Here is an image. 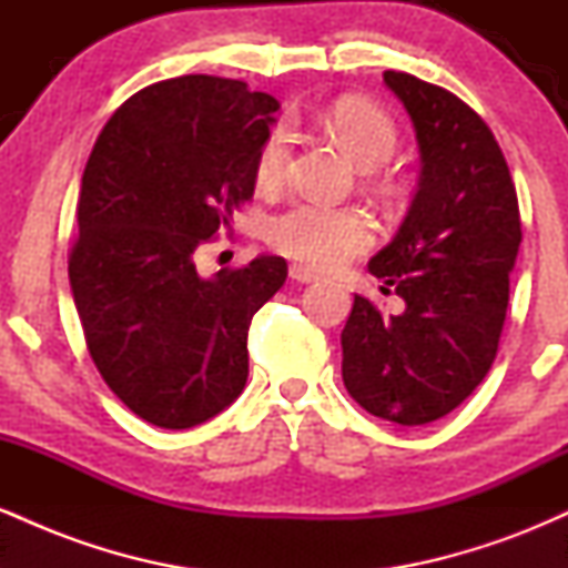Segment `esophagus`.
Listing matches in <instances>:
<instances>
[{
  "label": "esophagus",
  "mask_w": 568,
  "mask_h": 568,
  "mask_svg": "<svg viewBox=\"0 0 568 568\" xmlns=\"http://www.w3.org/2000/svg\"><path fill=\"white\" fill-rule=\"evenodd\" d=\"M291 280H296V283H317V272L306 270V266H302V264H293Z\"/></svg>",
  "instance_id": "obj_1"
}]
</instances>
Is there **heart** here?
I'll use <instances>...</instances> for the list:
<instances>
[{
  "mask_svg": "<svg viewBox=\"0 0 568 568\" xmlns=\"http://www.w3.org/2000/svg\"><path fill=\"white\" fill-rule=\"evenodd\" d=\"M323 125L366 171L384 165L397 149L395 122L379 109L352 101V98L331 103L323 112ZM291 152V130L277 125L258 149L256 184L262 189L283 186L288 179ZM266 240L283 256L315 266V270H336L355 258L357 253L368 251L374 243V224L366 213L355 211V207L296 200L270 221Z\"/></svg>",
  "mask_w": 568,
  "mask_h": 568,
  "instance_id": "1",
  "label": "heart"
}]
</instances>
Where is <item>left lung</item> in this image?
Here are the masks:
<instances>
[{
    "label": "left lung",
    "mask_w": 568,
    "mask_h": 568,
    "mask_svg": "<svg viewBox=\"0 0 568 568\" xmlns=\"http://www.w3.org/2000/svg\"><path fill=\"white\" fill-rule=\"evenodd\" d=\"M384 84L414 122L422 173L400 230L368 270L406 310L382 315L355 296L342 376L368 414L416 427L470 397L497 357L520 213L505 154L465 101L406 71H384Z\"/></svg>",
    "instance_id": "left-lung-1"
}]
</instances>
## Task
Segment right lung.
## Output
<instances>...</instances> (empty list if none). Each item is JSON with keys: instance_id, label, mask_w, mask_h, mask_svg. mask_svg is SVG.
<instances>
[{"instance_id": "add662e5", "label": "right lung", "mask_w": 568, "mask_h": 568, "mask_svg": "<svg viewBox=\"0 0 568 568\" xmlns=\"http://www.w3.org/2000/svg\"><path fill=\"white\" fill-rule=\"evenodd\" d=\"M277 109L240 80L154 82L116 109L84 168L77 315L103 382L149 425H202L243 393L247 328L288 264L256 256L202 277L194 251L253 197Z\"/></svg>"}]
</instances>
